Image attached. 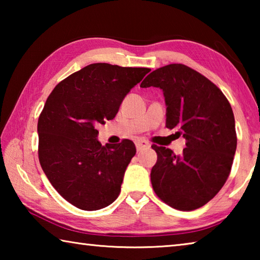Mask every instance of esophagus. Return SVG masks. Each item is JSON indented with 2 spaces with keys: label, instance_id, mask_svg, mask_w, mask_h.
Returning a JSON list of instances; mask_svg holds the SVG:
<instances>
[{
  "label": "esophagus",
  "instance_id": "1",
  "mask_svg": "<svg viewBox=\"0 0 260 260\" xmlns=\"http://www.w3.org/2000/svg\"><path fill=\"white\" fill-rule=\"evenodd\" d=\"M135 146H136V149H138V151H141V150H144V149L150 148V143L143 140H138L135 141Z\"/></svg>",
  "mask_w": 260,
  "mask_h": 260
}]
</instances>
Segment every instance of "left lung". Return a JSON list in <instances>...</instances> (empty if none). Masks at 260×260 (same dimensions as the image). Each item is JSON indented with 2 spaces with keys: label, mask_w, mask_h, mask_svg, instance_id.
Masks as SVG:
<instances>
[{
  "label": "left lung",
  "mask_w": 260,
  "mask_h": 260,
  "mask_svg": "<svg viewBox=\"0 0 260 260\" xmlns=\"http://www.w3.org/2000/svg\"><path fill=\"white\" fill-rule=\"evenodd\" d=\"M140 87L160 88L166 127L187 141L181 155L153 144V190L174 209H199L217 195L231 173L237 144L231 104L213 82L183 64L155 70Z\"/></svg>",
  "instance_id": "8db88e82"
}]
</instances>
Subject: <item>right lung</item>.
<instances>
[{
    "label": "right lung",
    "instance_id": "add662e5",
    "mask_svg": "<svg viewBox=\"0 0 260 260\" xmlns=\"http://www.w3.org/2000/svg\"><path fill=\"white\" fill-rule=\"evenodd\" d=\"M150 69L87 65L57 85L38 121L39 160L59 195L86 211L119 196L136 149L131 140L102 146L100 124L116 117L125 96Z\"/></svg>",
    "mask_w": 260,
    "mask_h": 260
}]
</instances>
